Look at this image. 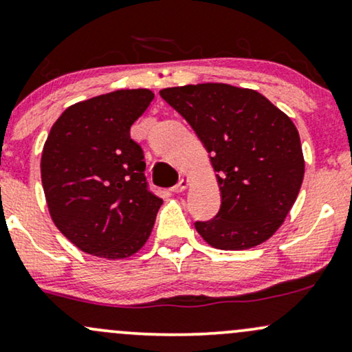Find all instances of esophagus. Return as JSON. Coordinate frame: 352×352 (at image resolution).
Here are the masks:
<instances>
[{"mask_svg":"<svg viewBox=\"0 0 352 352\" xmlns=\"http://www.w3.org/2000/svg\"><path fill=\"white\" fill-rule=\"evenodd\" d=\"M188 186H189V179H184V177H181L179 183H177L175 188H173V191L183 192V191H186V189H188Z\"/></svg>","mask_w":352,"mask_h":352,"instance_id":"1","label":"esophagus"}]
</instances>
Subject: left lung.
Returning <instances> with one entry per match:
<instances>
[{"label": "left lung", "instance_id": "1", "mask_svg": "<svg viewBox=\"0 0 352 352\" xmlns=\"http://www.w3.org/2000/svg\"><path fill=\"white\" fill-rule=\"evenodd\" d=\"M210 153L221 209L196 230L214 249L268 241L298 197L305 158L295 123L257 90L197 84L160 90Z\"/></svg>", "mask_w": 352, "mask_h": 352}]
</instances>
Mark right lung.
I'll list each match as a JSON object with an SVG mask.
<instances>
[{"mask_svg":"<svg viewBox=\"0 0 352 352\" xmlns=\"http://www.w3.org/2000/svg\"><path fill=\"white\" fill-rule=\"evenodd\" d=\"M153 98L148 89L97 95L65 109L49 131L41 156L49 214L85 254L126 258L150 237L163 201L148 191L130 128Z\"/></svg>","mask_w":352,"mask_h":352,"instance_id":"right-lung-1","label":"right lung"}]
</instances>
